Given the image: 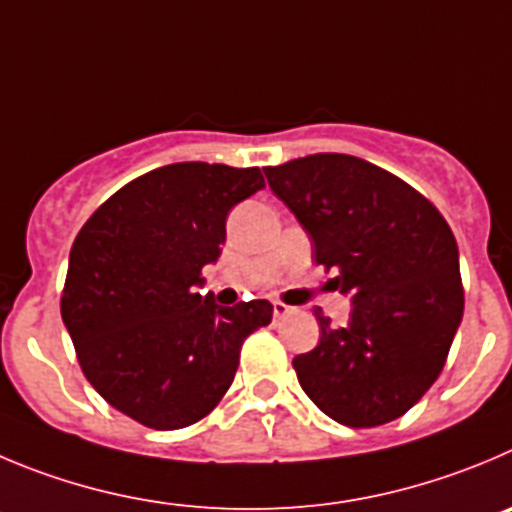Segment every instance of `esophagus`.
<instances>
[{
  "instance_id": "esophagus-1",
  "label": "esophagus",
  "mask_w": 512,
  "mask_h": 512,
  "mask_svg": "<svg viewBox=\"0 0 512 512\" xmlns=\"http://www.w3.org/2000/svg\"><path fill=\"white\" fill-rule=\"evenodd\" d=\"M295 308H290V305H285V303H280V300H275V303H272V315H275V318H285V315H290L293 313Z\"/></svg>"
}]
</instances>
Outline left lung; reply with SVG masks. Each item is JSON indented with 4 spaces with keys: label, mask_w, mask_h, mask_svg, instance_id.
I'll use <instances>...</instances> for the list:
<instances>
[{
    "label": "left lung",
    "mask_w": 512,
    "mask_h": 512,
    "mask_svg": "<svg viewBox=\"0 0 512 512\" xmlns=\"http://www.w3.org/2000/svg\"><path fill=\"white\" fill-rule=\"evenodd\" d=\"M265 176L353 303L346 328L313 310L321 343L293 358L300 386L346 427L399 419L437 381L465 310L450 224L407 181L356 156H303Z\"/></svg>",
    "instance_id": "obj_1"
}]
</instances>
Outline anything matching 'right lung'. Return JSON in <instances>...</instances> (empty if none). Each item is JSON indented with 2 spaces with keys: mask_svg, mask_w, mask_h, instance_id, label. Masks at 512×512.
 I'll return each mask as SVG.
<instances>
[{
  "mask_svg": "<svg viewBox=\"0 0 512 512\" xmlns=\"http://www.w3.org/2000/svg\"><path fill=\"white\" fill-rule=\"evenodd\" d=\"M260 169L184 161L138 176L100 204L70 250L62 323L80 369L111 407L151 429H181L227 394L267 300L232 308L199 295L234 204Z\"/></svg>",
  "mask_w": 512,
  "mask_h": 512,
  "instance_id": "obj_1",
  "label": "right lung"
}]
</instances>
